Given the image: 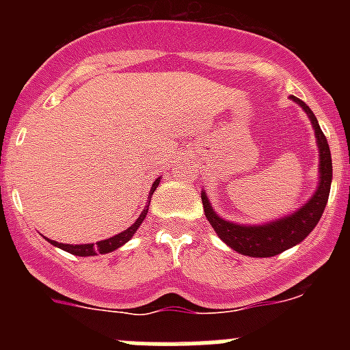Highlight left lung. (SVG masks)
Segmentation results:
<instances>
[{"instance_id":"1","label":"left lung","mask_w":350,"mask_h":350,"mask_svg":"<svg viewBox=\"0 0 350 350\" xmlns=\"http://www.w3.org/2000/svg\"><path fill=\"white\" fill-rule=\"evenodd\" d=\"M291 100L299 105L303 112L307 113V117L310 119L312 128L315 131V144H317V150H319V184L315 187V193L307 200V203L296 208L295 212L275 219V221L262 222V224H240V222L222 219L212 208L208 194L202 191L203 210H205L210 226L222 242L237 250L238 254L250 256V258H271V256L280 254L291 247L298 245L312 233V230L319 222L324 208H326L333 178L329 145H327L326 137L321 131L319 122L315 119L314 112L307 107V103H303L296 96H291Z\"/></svg>"}]
</instances>
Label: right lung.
<instances>
[{
	"mask_svg": "<svg viewBox=\"0 0 350 350\" xmlns=\"http://www.w3.org/2000/svg\"><path fill=\"white\" fill-rule=\"evenodd\" d=\"M161 182V177L156 178V182L152 184V187H150V193H148V202L147 205H145V208L142 210L140 217L137 219V221L133 222L131 226H129L128 230L120 231L119 234H116V237H110L107 238V240H100V242L96 243H77V245H71V243H59V242H54V240H49V243H52L54 247H57V249H63L66 250V252H70V254L73 256H80V258H88V256H98V254H108V252H113V250H117L119 247H122L124 243H128L129 240H131V237L138 231V228L142 226V222H144V219L147 217V212H148V203H150V198H152L154 191H156V187L159 185Z\"/></svg>",
	"mask_w": 350,
	"mask_h": 350,
	"instance_id": "add662e5",
	"label": "right lung"
}]
</instances>
